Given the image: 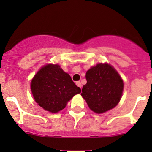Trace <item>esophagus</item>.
Instances as JSON below:
<instances>
[{"mask_svg": "<svg viewBox=\"0 0 152 152\" xmlns=\"http://www.w3.org/2000/svg\"><path fill=\"white\" fill-rule=\"evenodd\" d=\"M76 85L78 86V87H79L80 88H82V84H81L80 82H76Z\"/></svg>", "mask_w": 152, "mask_h": 152, "instance_id": "1", "label": "esophagus"}]
</instances>
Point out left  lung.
<instances>
[{
	"label": "left lung",
	"mask_w": 152,
	"mask_h": 152,
	"mask_svg": "<svg viewBox=\"0 0 152 152\" xmlns=\"http://www.w3.org/2000/svg\"><path fill=\"white\" fill-rule=\"evenodd\" d=\"M87 84L82 97L92 111L103 113L114 108L121 100L124 82L115 69L107 63H99L86 73Z\"/></svg>",
	"instance_id": "left-lung-1"
}]
</instances>
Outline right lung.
Returning <instances> with one entry per match:
<instances>
[{
	"label": "right lung",
	"mask_w": 152,
	"mask_h": 152,
	"mask_svg": "<svg viewBox=\"0 0 152 152\" xmlns=\"http://www.w3.org/2000/svg\"><path fill=\"white\" fill-rule=\"evenodd\" d=\"M35 102L46 111L56 113L63 110L67 102L81 93L59 65L48 64L36 73L31 83Z\"/></svg>",
	"instance_id": "add662e5"
}]
</instances>
